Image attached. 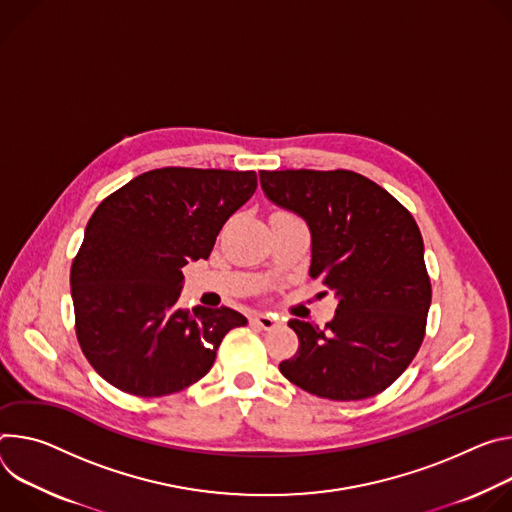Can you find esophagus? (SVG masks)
Wrapping results in <instances>:
<instances>
[{
	"instance_id": "obj_1",
	"label": "esophagus",
	"mask_w": 512,
	"mask_h": 512,
	"mask_svg": "<svg viewBox=\"0 0 512 512\" xmlns=\"http://www.w3.org/2000/svg\"><path fill=\"white\" fill-rule=\"evenodd\" d=\"M252 323H256L262 329H274L280 321L274 315H270V313H254L252 315Z\"/></svg>"
}]
</instances>
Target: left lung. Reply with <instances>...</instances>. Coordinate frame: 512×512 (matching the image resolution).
<instances>
[{"instance_id": "8db88e82", "label": "left lung", "mask_w": 512, "mask_h": 512, "mask_svg": "<svg viewBox=\"0 0 512 512\" xmlns=\"http://www.w3.org/2000/svg\"><path fill=\"white\" fill-rule=\"evenodd\" d=\"M264 195L311 232V278L337 297L325 327L291 319L299 337L280 372L329 401L388 388L417 356L431 305L423 238L413 215L352 170H260Z\"/></svg>"}]
</instances>
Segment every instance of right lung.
<instances>
[{
  "mask_svg": "<svg viewBox=\"0 0 512 512\" xmlns=\"http://www.w3.org/2000/svg\"><path fill=\"white\" fill-rule=\"evenodd\" d=\"M254 170L166 166L105 197L71 266L79 346L95 372L136 396L201 380L225 333L248 319L179 305L181 268L207 260L223 223L256 191Z\"/></svg>",
  "mask_w": 512,
  "mask_h": 512,
  "instance_id": "obj_1",
  "label": "right lung"
}]
</instances>
